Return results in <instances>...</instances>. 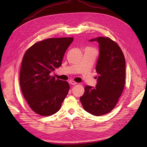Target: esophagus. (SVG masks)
<instances>
[{
	"mask_svg": "<svg viewBox=\"0 0 147 147\" xmlns=\"http://www.w3.org/2000/svg\"><path fill=\"white\" fill-rule=\"evenodd\" d=\"M69 82V83L71 84V85H76V84H77V83L74 82V81H73V80H70Z\"/></svg>",
	"mask_w": 147,
	"mask_h": 147,
	"instance_id": "1",
	"label": "esophagus"
}]
</instances>
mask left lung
<instances>
[{"label":"left lung","instance_id":"1","mask_svg":"<svg viewBox=\"0 0 147 147\" xmlns=\"http://www.w3.org/2000/svg\"><path fill=\"white\" fill-rule=\"evenodd\" d=\"M99 44L96 65L98 74L96 86H86L80 101L85 110L99 116L110 112L116 105L123 92L126 77V62L117 43L109 37L91 39Z\"/></svg>","mask_w":147,"mask_h":147}]
</instances>
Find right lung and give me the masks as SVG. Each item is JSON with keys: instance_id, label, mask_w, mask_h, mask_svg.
Wrapping results in <instances>:
<instances>
[{"instance_id": "right-lung-1", "label": "right lung", "mask_w": 147, "mask_h": 147, "mask_svg": "<svg viewBox=\"0 0 147 147\" xmlns=\"http://www.w3.org/2000/svg\"><path fill=\"white\" fill-rule=\"evenodd\" d=\"M73 37L51 38L38 42L24 54L20 70L22 93L30 108L42 116L56 113L67 95L69 85L50 75L61 65Z\"/></svg>"}]
</instances>
